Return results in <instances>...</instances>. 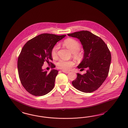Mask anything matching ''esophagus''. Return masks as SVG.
I'll use <instances>...</instances> for the list:
<instances>
[{
    "label": "esophagus",
    "mask_w": 128,
    "mask_h": 128,
    "mask_svg": "<svg viewBox=\"0 0 128 128\" xmlns=\"http://www.w3.org/2000/svg\"><path fill=\"white\" fill-rule=\"evenodd\" d=\"M62 72H64V73H66V74H69L70 72H68V71H66V70H62Z\"/></svg>",
    "instance_id": "esophagus-1"
}]
</instances>
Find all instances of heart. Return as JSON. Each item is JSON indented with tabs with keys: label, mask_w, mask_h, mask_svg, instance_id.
Segmentation results:
<instances>
[{
	"label": "heart",
	"mask_w": 128,
	"mask_h": 128,
	"mask_svg": "<svg viewBox=\"0 0 128 128\" xmlns=\"http://www.w3.org/2000/svg\"><path fill=\"white\" fill-rule=\"evenodd\" d=\"M64 45L73 53L75 57H79L80 54L78 51L80 49V45L78 41L72 38H67L64 41ZM59 48V44L54 46L51 50V54L53 57H56L57 56L58 50ZM57 66L59 69L64 70H69L72 67L74 66V62L72 61H65L60 60L57 62Z\"/></svg>",
	"instance_id": "obj_1"
}]
</instances>
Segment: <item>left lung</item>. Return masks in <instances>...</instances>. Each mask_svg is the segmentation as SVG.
<instances>
[{
    "mask_svg": "<svg viewBox=\"0 0 128 128\" xmlns=\"http://www.w3.org/2000/svg\"><path fill=\"white\" fill-rule=\"evenodd\" d=\"M67 35L80 41L84 56L77 68L87 69L85 74H77V78L72 82L73 86L85 93L96 90L106 80L109 71L111 54L106 44L100 38L87 30Z\"/></svg>",
    "mask_w": 128,
    "mask_h": 128,
    "instance_id": "left-lung-1",
    "label": "left lung"
}]
</instances>
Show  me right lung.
Listing matches in <instances>:
<instances>
[{
	"label": "right lung",
	"mask_w": 128,
	"mask_h": 128,
	"mask_svg": "<svg viewBox=\"0 0 128 128\" xmlns=\"http://www.w3.org/2000/svg\"><path fill=\"white\" fill-rule=\"evenodd\" d=\"M66 35L43 33L28 41L18 57L17 68L21 83L25 89L35 96L46 95L53 90L58 71L48 73L42 67L44 62L52 60L51 50ZM51 67L54 68L53 64Z\"/></svg>",
	"instance_id": "obj_1"
}]
</instances>
